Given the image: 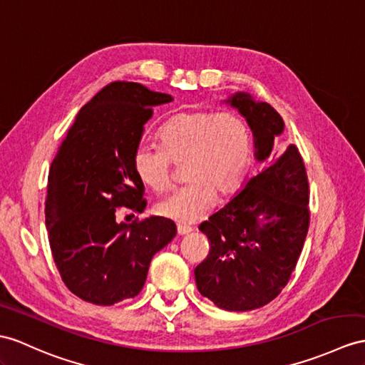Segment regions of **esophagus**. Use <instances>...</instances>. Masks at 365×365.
Wrapping results in <instances>:
<instances>
[{
    "label": "esophagus",
    "mask_w": 365,
    "mask_h": 365,
    "mask_svg": "<svg viewBox=\"0 0 365 365\" xmlns=\"http://www.w3.org/2000/svg\"><path fill=\"white\" fill-rule=\"evenodd\" d=\"M192 230L193 229L187 225H178V234H180V235H187V234L192 232Z\"/></svg>",
    "instance_id": "34e87169"
}]
</instances>
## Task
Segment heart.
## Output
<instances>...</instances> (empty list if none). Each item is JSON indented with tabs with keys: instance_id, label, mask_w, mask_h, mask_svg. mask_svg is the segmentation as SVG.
I'll list each match as a JSON object with an SVG mask.
<instances>
[{
	"instance_id": "b5f03b06",
	"label": "heart",
	"mask_w": 365,
	"mask_h": 365,
	"mask_svg": "<svg viewBox=\"0 0 365 365\" xmlns=\"http://www.w3.org/2000/svg\"><path fill=\"white\" fill-rule=\"evenodd\" d=\"M159 144H142L133 155L139 180L155 192L173 181V164L184 165L189 182L156 206L163 217L195 223L206 217L217 200L235 192L252 158V131L242 115L213 110L181 111L164 122Z\"/></svg>"
}]
</instances>
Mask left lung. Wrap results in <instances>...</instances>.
I'll list each match as a JSON object with an SVG mask.
<instances>
[{
  "mask_svg": "<svg viewBox=\"0 0 365 365\" xmlns=\"http://www.w3.org/2000/svg\"><path fill=\"white\" fill-rule=\"evenodd\" d=\"M225 102L246 118L255 159L268 165L200 225L210 251L195 268V280L218 308L250 311L277 297L296 268L309 226L308 178L296 145L269 161L274 139L285 128L269 103L247 93Z\"/></svg>",
  "mask_w": 365,
  "mask_h": 365,
  "instance_id": "left-lung-1",
  "label": "left lung"
}]
</instances>
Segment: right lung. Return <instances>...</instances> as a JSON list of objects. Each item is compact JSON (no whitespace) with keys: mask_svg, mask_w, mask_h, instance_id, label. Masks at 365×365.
Listing matches in <instances>:
<instances>
[{"mask_svg":"<svg viewBox=\"0 0 365 365\" xmlns=\"http://www.w3.org/2000/svg\"><path fill=\"white\" fill-rule=\"evenodd\" d=\"M172 101L135 82L106 85L78 111L51 164L44 213L52 257L68 289L90 304L138 296L153 255L176 235L164 217L115 220L119 207L147 206L133 155L153 106Z\"/></svg>","mask_w":365,"mask_h":365,"instance_id":"1","label":"right lung"}]
</instances>
